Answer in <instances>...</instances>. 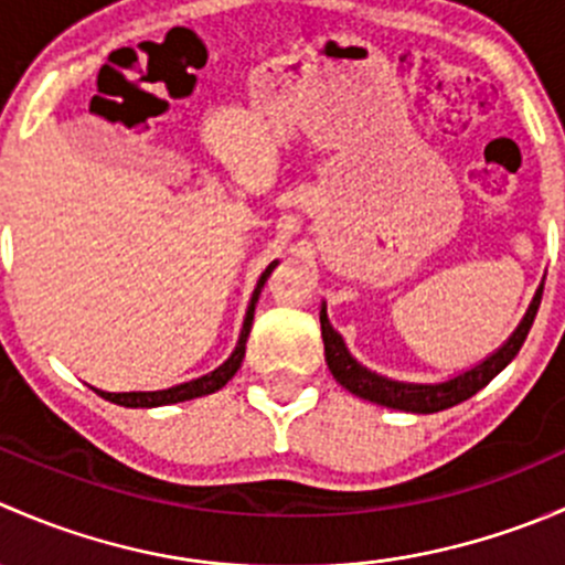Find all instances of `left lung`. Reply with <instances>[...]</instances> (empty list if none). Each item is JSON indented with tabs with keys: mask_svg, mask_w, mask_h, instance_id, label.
<instances>
[{
	"mask_svg": "<svg viewBox=\"0 0 565 565\" xmlns=\"http://www.w3.org/2000/svg\"><path fill=\"white\" fill-rule=\"evenodd\" d=\"M539 303H541V289L535 292L533 303H530L527 315L520 322V328L511 333V339L505 341L492 358H487V361L478 363V366L470 369V372L459 374V377L448 380V383H440V385L396 383V380L380 377V374L363 369L361 363L347 352L344 341H341V335L330 328L328 315H324L322 309L319 311V324H322L324 361H328V369L335 377V383H341L347 391L355 393V396L369 398V402L374 404H383V407L404 409V413H420V415L440 413V409H448L454 407V404L465 402V398H470L472 393L481 391L483 385L492 383V377H498V374L514 361L520 347L525 344L530 324H533L535 311H539Z\"/></svg>",
	"mask_w": 565,
	"mask_h": 565,
	"instance_id": "obj_1",
	"label": "left lung"
}]
</instances>
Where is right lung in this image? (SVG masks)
Returning a JSON list of instances; mask_svg holds the SVG:
<instances>
[{"label": "right lung", "mask_w": 565, "mask_h": 565, "mask_svg": "<svg viewBox=\"0 0 565 565\" xmlns=\"http://www.w3.org/2000/svg\"><path fill=\"white\" fill-rule=\"evenodd\" d=\"M273 267H276V262L273 265H267V270L262 273L259 284H256L254 289V298H250V306L246 311V322H243V330H241V341H237L235 352L230 355V361L221 363L215 372L204 374V377L199 380H191V383H182V385H174V388H167V391H130V393H106V391H98L95 393L98 396L108 398V402L119 404V407H163V404H177V402H188V398H199V396H207V393H215L224 388L226 383H230L232 377L237 374V369H241L243 358H246V341H248V333H250V322H254V306L256 300H259V292L262 287H265L267 276L273 273Z\"/></svg>", "instance_id": "obj_1"}]
</instances>
